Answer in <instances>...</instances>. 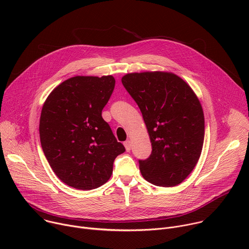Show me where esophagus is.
<instances>
[{
  "label": "esophagus",
  "mask_w": 249,
  "mask_h": 249,
  "mask_svg": "<svg viewBox=\"0 0 249 249\" xmlns=\"http://www.w3.org/2000/svg\"><path fill=\"white\" fill-rule=\"evenodd\" d=\"M124 147H125V149H126V151H127V152H130L131 147H132V145H131V142H130V141H126V142H124Z\"/></svg>",
  "instance_id": "esophagus-1"
}]
</instances>
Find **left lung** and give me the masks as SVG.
I'll return each mask as SVG.
<instances>
[{
    "label": "left lung",
    "mask_w": 249,
    "mask_h": 249,
    "mask_svg": "<svg viewBox=\"0 0 249 249\" xmlns=\"http://www.w3.org/2000/svg\"><path fill=\"white\" fill-rule=\"evenodd\" d=\"M121 81L139 106L152 143L151 156L139 160L142 175L157 186L180 184L203 148L205 120L198 97L172 73H131Z\"/></svg>",
    "instance_id": "8db88e82"
}]
</instances>
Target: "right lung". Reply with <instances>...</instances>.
I'll list each match as a JSON object with an SVG mask.
<instances>
[{
    "label": "right lung",
    "instance_id": "add662e5",
    "mask_svg": "<svg viewBox=\"0 0 249 249\" xmlns=\"http://www.w3.org/2000/svg\"><path fill=\"white\" fill-rule=\"evenodd\" d=\"M115 87L112 76H77L56 87L45 100L39 135L43 153L59 179L90 190L110 178L125 152L101 112Z\"/></svg>",
    "mask_w": 249,
    "mask_h": 249
}]
</instances>
